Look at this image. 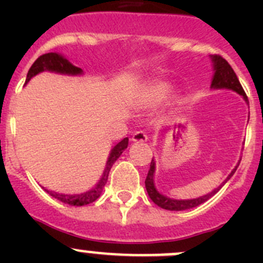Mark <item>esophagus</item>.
<instances>
[{
  "mask_svg": "<svg viewBox=\"0 0 263 263\" xmlns=\"http://www.w3.org/2000/svg\"><path fill=\"white\" fill-rule=\"evenodd\" d=\"M132 141L134 142H145L147 141V135L144 131H137L132 135Z\"/></svg>",
  "mask_w": 263,
  "mask_h": 263,
  "instance_id": "esophagus-1",
  "label": "esophagus"
}]
</instances>
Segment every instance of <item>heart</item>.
Masks as SVG:
<instances>
[{
    "instance_id": "obj_1",
    "label": "heart",
    "mask_w": 263,
    "mask_h": 263,
    "mask_svg": "<svg viewBox=\"0 0 263 263\" xmlns=\"http://www.w3.org/2000/svg\"><path fill=\"white\" fill-rule=\"evenodd\" d=\"M171 86L166 82L154 80L146 82L137 95V104L142 108H154L163 103L169 95Z\"/></svg>"
}]
</instances>
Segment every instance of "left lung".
Segmentation results:
<instances>
[{
    "label": "left lung",
    "instance_id": "left-lung-1",
    "mask_svg": "<svg viewBox=\"0 0 263 263\" xmlns=\"http://www.w3.org/2000/svg\"><path fill=\"white\" fill-rule=\"evenodd\" d=\"M211 61H213L214 65V76L213 81H211V87L213 89H229L233 90V91L238 92L239 95H242L243 99L248 103V98H247L245 90H243L242 85H240L239 80H238L237 75H235L234 70L232 68V66L228 63L227 60L221 57L219 54L211 55ZM239 165V164H238ZM238 165L235 166L232 171V173L227 177L224 182L219 185L217 188H215L213 192L208 193L205 196H201L198 198H192V200H174V198H169L166 196L161 195L158 190L155 188V184H154V172H155V160H151L150 169H148V173L146 177V181H145V187H146V191L148 193V197L153 200V202L155 205H158L159 208L165 209V210L169 211H183L188 210V209H193L196 206L201 205V203L206 202L210 197H213L215 193L222 187L230 178H232L233 174L237 171Z\"/></svg>",
    "mask_w": 263,
    "mask_h": 263
}]
</instances>
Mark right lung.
I'll return each instance as SVG.
<instances>
[{"label":"right lung","instance_id":"right-lung-1","mask_svg":"<svg viewBox=\"0 0 263 263\" xmlns=\"http://www.w3.org/2000/svg\"><path fill=\"white\" fill-rule=\"evenodd\" d=\"M43 71H50V72L55 73H62V75H81L82 70L81 68L76 67L72 63L68 62L62 54L60 53H46V54H42L41 57L36 58L35 62L31 65V67L29 68L28 75H26V82H29L31 78H34L38 73L43 72ZM127 146H128V137L122 140L121 142L116 145L115 147L112 148L109 154V158H108L107 165H105V171L103 173L102 178L98 182V184L95 185L94 188H91L90 191H86L84 193H79V195H61V193L53 192V191H47L52 197L57 198L58 201L63 203H67V205L71 206H85L89 205V203L94 202L97 198H99V196L102 195L103 188H104L105 183L108 181V176H109L110 168H112L113 164L116 163L117 159L122 155L124 150H126Z\"/></svg>","mask_w":263,"mask_h":263}]
</instances>
